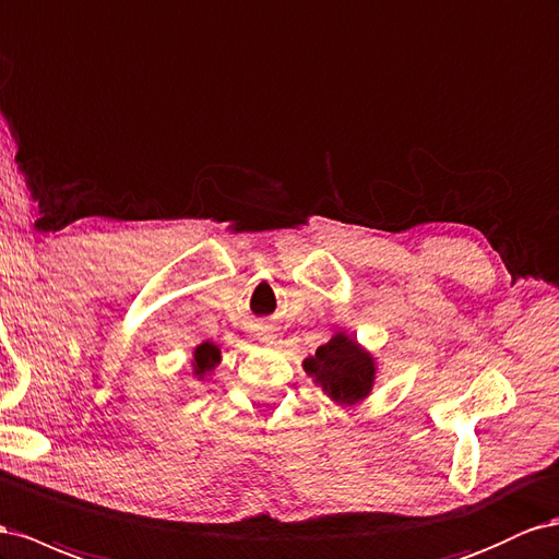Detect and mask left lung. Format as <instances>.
<instances>
[{
	"instance_id": "obj_1",
	"label": "left lung",
	"mask_w": 559,
	"mask_h": 559,
	"mask_svg": "<svg viewBox=\"0 0 559 559\" xmlns=\"http://www.w3.org/2000/svg\"><path fill=\"white\" fill-rule=\"evenodd\" d=\"M306 371L322 383L326 395L338 404H355L373 385V359L348 336H334L304 361Z\"/></svg>"
}]
</instances>
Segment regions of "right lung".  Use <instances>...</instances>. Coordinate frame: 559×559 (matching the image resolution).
Returning <instances> with one entry per match:
<instances>
[{
    "label": "right lung",
    "mask_w": 559,
    "mask_h": 559,
    "mask_svg": "<svg viewBox=\"0 0 559 559\" xmlns=\"http://www.w3.org/2000/svg\"><path fill=\"white\" fill-rule=\"evenodd\" d=\"M221 359V353L214 343H202L198 350H194V373L200 376V379H204V376L214 369L218 365Z\"/></svg>",
    "instance_id": "right-lung-1"
}]
</instances>
